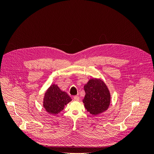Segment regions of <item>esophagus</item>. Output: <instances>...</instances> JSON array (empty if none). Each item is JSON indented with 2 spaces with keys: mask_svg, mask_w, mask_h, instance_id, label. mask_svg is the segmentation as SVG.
I'll use <instances>...</instances> for the list:
<instances>
[{
  "mask_svg": "<svg viewBox=\"0 0 154 154\" xmlns=\"http://www.w3.org/2000/svg\"><path fill=\"white\" fill-rule=\"evenodd\" d=\"M73 100H74V101H78L79 100H80V98H79V97H78V96H74V97H73Z\"/></svg>",
  "mask_w": 154,
  "mask_h": 154,
  "instance_id": "obj_1",
  "label": "esophagus"
}]
</instances>
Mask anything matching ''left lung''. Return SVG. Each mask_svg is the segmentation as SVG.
Returning <instances> with one entry per match:
<instances>
[{"mask_svg":"<svg viewBox=\"0 0 154 154\" xmlns=\"http://www.w3.org/2000/svg\"><path fill=\"white\" fill-rule=\"evenodd\" d=\"M84 90L85 96L83 102L90 114L97 115L109 108L110 95L108 88L103 81L91 79L84 86Z\"/></svg>","mask_w":154,"mask_h":154,"instance_id":"left-lung-1","label":"left lung"}]
</instances>
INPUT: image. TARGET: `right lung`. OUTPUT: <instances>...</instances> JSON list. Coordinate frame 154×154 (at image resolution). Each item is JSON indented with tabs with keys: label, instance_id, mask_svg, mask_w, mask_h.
<instances>
[{
	"label": "right lung",
	"instance_id": "1",
	"mask_svg": "<svg viewBox=\"0 0 154 154\" xmlns=\"http://www.w3.org/2000/svg\"><path fill=\"white\" fill-rule=\"evenodd\" d=\"M71 101V98L66 92L60 89L57 85H51L46 91L44 106L49 114H57L61 112L65 105Z\"/></svg>",
	"mask_w": 154,
	"mask_h": 154
}]
</instances>
